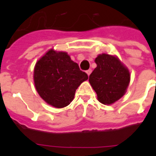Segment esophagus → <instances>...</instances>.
I'll list each match as a JSON object with an SVG mask.
<instances>
[{"mask_svg":"<svg viewBox=\"0 0 156 156\" xmlns=\"http://www.w3.org/2000/svg\"><path fill=\"white\" fill-rule=\"evenodd\" d=\"M86 73H87V75H88V76H90V73H91V69H88V70L86 71Z\"/></svg>","mask_w":156,"mask_h":156,"instance_id":"esophagus-1","label":"esophagus"}]
</instances>
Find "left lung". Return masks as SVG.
<instances>
[{
    "label": "left lung",
    "mask_w": 156,
    "mask_h": 156,
    "mask_svg": "<svg viewBox=\"0 0 156 156\" xmlns=\"http://www.w3.org/2000/svg\"><path fill=\"white\" fill-rule=\"evenodd\" d=\"M97 67L89 77V82L104 104H112L126 94L130 81L129 71L116 56L100 54L95 58Z\"/></svg>",
    "instance_id": "8db88e82"
}]
</instances>
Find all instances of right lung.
Wrapping results in <instances>:
<instances>
[{"label": "right lung", "mask_w": 156, "mask_h": 156, "mask_svg": "<svg viewBox=\"0 0 156 156\" xmlns=\"http://www.w3.org/2000/svg\"><path fill=\"white\" fill-rule=\"evenodd\" d=\"M87 74L80 70L67 52L50 49L36 62L34 83L40 97L47 104L61 108L73 100L77 88Z\"/></svg>", "instance_id": "1"}]
</instances>
